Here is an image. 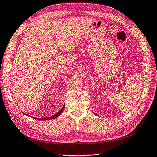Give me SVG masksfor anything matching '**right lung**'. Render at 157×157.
<instances>
[{"label": "right lung", "instance_id": "obj_1", "mask_svg": "<svg viewBox=\"0 0 157 157\" xmlns=\"http://www.w3.org/2000/svg\"><path fill=\"white\" fill-rule=\"evenodd\" d=\"M64 107H65V105H64V106H63V107L62 108L61 110L59 111L58 112L56 113V114H54L53 116H52V117H48V118H44V119H40V120H48V119H55V118H57V117H59V116L62 114V112H63V110H64ZM33 119H36V118H34V117H33Z\"/></svg>", "mask_w": 157, "mask_h": 157}]
</instances>
